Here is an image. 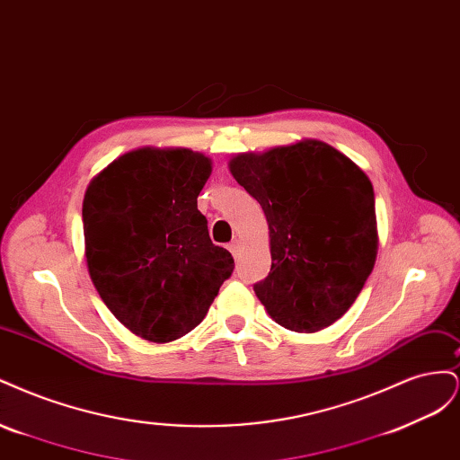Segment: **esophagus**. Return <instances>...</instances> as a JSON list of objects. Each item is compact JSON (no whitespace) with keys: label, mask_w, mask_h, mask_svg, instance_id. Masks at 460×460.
<instances>
[{"label":"esophagus","mask_w":460,"mask_h":460,"mask_svg":"<svg viewBox=\"0 0 460 460\" xmlns=\"http://www.w3.org/2000/svg\"><path fill=\"white\" fill-rule=\"evenodd\" d=\"M228 249H230V253L234 255V259H240V255H242V243H240L238 240H234V242L228 245Z\"/></svg>","instance_id":"34e87169"}]
</instances>
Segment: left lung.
<instances>
[{
    "label": "left lung",
    "mask_w": 460,
    "mask_h": 460,
    "mask_svg": "<svg viewBox=\"0 0 460 460\" xmlns=\"http://www.w3.org/2000/svg\"><path fill=\"white\" fill-rule=\"evenodd\" d=\"M235 182L262 207L270 272L253 286L278 324L318 332L341 318L378 252L374 190L343 153L316 140L230 161Z\"/></svg>",
    "instance_id": "8db88e82"
}]
</instances>
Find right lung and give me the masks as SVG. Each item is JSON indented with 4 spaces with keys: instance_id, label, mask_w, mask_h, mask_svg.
<instances>
[{
    "instance_id": "1",
    "label": "right lung",
    "mask_w": 460,
    "mask_h": 460,
    "mask_svg": "<svg viewBox=\"0 0 460 460\" xmlns=\"http://www.w3.org/2000/svg\"><path fill=\"white\" fill-rule=\"evenodd\" d=\"M208 176L201 153L146 147L111 163L86 190L92 282L109 311L147 341L186 336L232 276V255L211 242L198 211Z\"/></svg>"
}]
</instances>
